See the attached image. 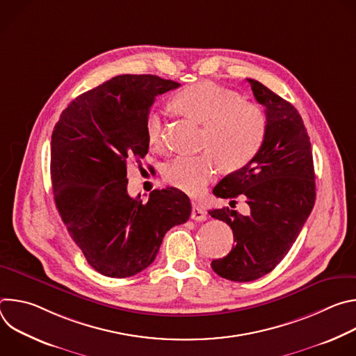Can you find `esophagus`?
Instances as JSON below:
<instances>
[{"mask_svg": "<svg viewBox=\"0 0 356 356\" xmlns=\"http://www.w3.org/2000/svg\"><path fill=\"white\" fill-rule=\"evenodd\" d=\"M191 220L194 221H206L207 220V213L204 209H201L197 204H193V210H191Z\"/></svg>", "mask_w": 356, "mask_h": 356, "instance_id": "esophagus-1", "label": "esophagus"}]
</instances>
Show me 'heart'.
<instances>
[{
    "label": "heart",
    "instance_id": "heart-1",
    "mask_svg": "<svg viewBox=\"0 0 356 356\" xmlns=\"http://www.w3.org/2000/svg\"><path fill=\"white\" fill-rule=\"evenodd\" d=\"M173 106L187 118L204 125L200 155H181L166 163L165 180L188 194H198L216 177L220 163L225 170L243 168L259 150L266 118L259 107L243 103L241 97L218 84L202 81L181 90ZM150 145L161 146L163 120L150 113L145 124Z\"/></svg>",
    "mask_w": 356,
    "mask_h": 356
}]
</instances>
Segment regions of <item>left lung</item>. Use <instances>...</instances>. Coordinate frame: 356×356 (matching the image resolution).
<instances>
[{"label": "left lung", "instance_id": "left-lung-1", "mask_svg": "<svg viewBox=\"0 0 356 356\" xmlns=\"http://www.w3.org/2000/svg\"><path fill=\"white\" fill-rule=\"evenodd\" d=\"M265 107V139L243 168L225 176L213 190L231 200L243 195L248 216L228 207L209 211L234 232L231 252L211 262L213 270L234 282H252L272 272L287 255L316 201L312 143L297 110L262 83L246 79Z\"/></svg>", "mask_w": 356, "mask_h": 356}]
</instances>
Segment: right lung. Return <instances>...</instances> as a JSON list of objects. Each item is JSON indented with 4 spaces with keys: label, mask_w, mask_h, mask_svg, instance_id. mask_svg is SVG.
I'll use <instances>...</instances> for the list:
<instances>
[{
    "label": "right lung",
    "mask_w": 356,
    "mask_h": 356,
    "mask_svg": "<svg viewBox=\"0 0 356 356\" xmlns=\"http://www.w3.org/2000/svg\"><path fill=\"white\" fill-rule=\"evenodd\" d=\"M180 84L152 74H121L74 98L50 145L56 209L88 265L122 279L155 261L165 234L186 222L190 198L176 187L147 201L128 194L127 166L146 156V118L155 97Z\"/></svg>",
    "instance_id": "add662e5"
}]
</instances>
